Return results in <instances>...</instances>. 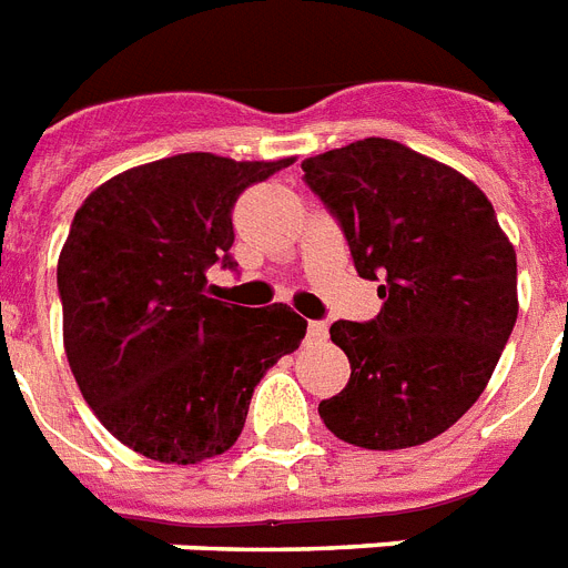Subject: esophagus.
I'll list each match as a JSON object with an SVG mask.
<instances>
[{"label":"esophagus","mask_w":568,"mask_h":568,"mask_svg":"<svg viewBox=\"0 0 568 568\" xmlns=\"http://www.w3.org/2000/svg\"><path fill=\"white\" fill-rule=\"evenodd\" d=\"M307 339H311V342H325L327 339V325H325V322H307Z\"/></svg>","instance_id":"esophagus-1"}]
</instances>
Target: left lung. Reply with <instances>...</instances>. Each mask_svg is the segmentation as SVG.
<instances>
[{
	"instance_id": "8db88e82",
	"label": "left lung",
	"mask_w": 568,
	"mask_h": 568,
	"mask_svg": "<svg viewBox=\"0 0 568 568\" xmlns=\"http://www.w3.org/2000/svg\"><path fill=\"white\" fill-rule=\"evenodd\" d=\"M363 278L383 281L372 322H334L348 386L318 403L365 449L433 442L470 409L517 322V252L476 182L392 139L302 162Z\"/></svg>"
}]
</instances>
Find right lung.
Instances as JSON below:
<instances>
[{
	"label": "right lung",
	"mask_w": 568,
	"mask_h": 568,
	"mask_svg": "<svg viewBox=\"0 0 568 568\" xmlns=\"http://www.w3.org/2000/svg\"><path fill=\"white\" fill-rule=\"evenodd\" d=\"M287 165L180 153L112 176L74 211L58 261L65 359L95 418L139 456L226 453L257 379L307 334L287 304L220 302L205 278L232 266L237 196Z\"/></svg>",
	"instance_id": "obj_1"
}]
</instances>
